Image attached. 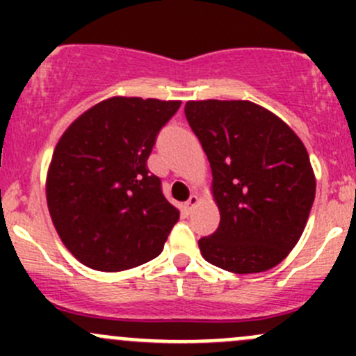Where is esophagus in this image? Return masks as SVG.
Wrapping results in <instances>:
<instances>
[{
  "label": "esophagus",
  "instance_id": "esophagus-1",
  "mask_svg": "<svg viewBox=\"0 0 356 356\" xmlns=\"http://www.w3.org/2000/svg\"><path fill=\"white\" fill-rule=\"evenodd\" d=\"M198 203H200L198 196H196V195H193L191 198H189V200L186 201V203H184V211H186V213H191V211L195 210L196 207H198Z\"/></svg>",
  "mask_w": 356,
  "mask_h": 356
}]
</instances>
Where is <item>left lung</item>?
I'll list each match as a JSON object with an SVG mask.
<instances>
[{
  "instance_id": "1",
  "label": "left lung",
  "mask_w": 356,
  "mask_h": 356,
  "mask_svg": "<svg viewBox=\"0 0 356 356\" xmlns=\"http://www.w3.org/2000/svg\"><path fill=\"white\" fill-rule=\"evenodd\" d=\"M211 168L218 229L198 241L207 261L234 274L281 264L300 241L315 200L303 141L270 110L245 99L186 103Z\"/></svg>"
}]
</instances>
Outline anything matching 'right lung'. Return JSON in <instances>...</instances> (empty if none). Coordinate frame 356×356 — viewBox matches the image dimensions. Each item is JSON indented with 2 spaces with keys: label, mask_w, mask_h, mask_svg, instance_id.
<instances>
[{
  "label": "right lung",
  "mask_w": 356,
  "mask_h": 356,
  "mask_svg": "<svg viewBox=\"0 0 356 356\" xmlns=\"http://www.w3.org/2000/svg\"><path fill=\"white\" fill-rule=\"evenodd\" d=\"M179 106L111 96L79 115L56 143L46 175L48 210L62 243L86 267L122 272L163 250L179 210L146 161Z\"/></svg>",
  "instance_id": "right-lung-1"
}]
</instances>
